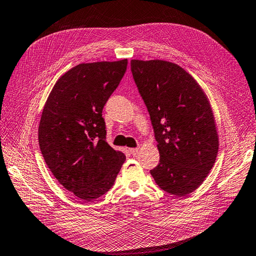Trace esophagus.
<instances>
[{
	"label": "esophagus",
	"instance_id": "obj_1",
	"mask_svg": "<svg viewBox=\"0 0 256 256\" xmlns=\"http://www.w3.org/2000/svg\"><path fill=\"white\" fill-rule=\"evenodd\" d=\"M140 151L138 148H130V153H131L132 155H136Z\"/></svg>",
	"mask_w": 256,
	"mask_h": 256
}]
</instances>
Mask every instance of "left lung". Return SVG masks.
<instances>
[{"label": "left lung", "mask_w": 256, "mask_h": 256, "mask_svg": "<svg viewBox=\"0 0 256 256\" xmlns=\"http://www.w3.org/2000/svg\"><path fill=\"white\" fill-rule=\"evenodd\" d=\"M131 71L160 152V162L150 172L163 191L185 196L204 182L216 160L218 138L210 103L176 64L132 60Z\"/></svg>", "instance_id": "8db88e82"}]
</instances>
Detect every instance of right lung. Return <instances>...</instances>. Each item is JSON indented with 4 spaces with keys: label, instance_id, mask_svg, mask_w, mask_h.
Instances as JSON below:
<instances>
[{
    "label": "right lung",
    "instance_id": "obj_1",
    "mask_svg": "<svg viewBox=\"0 0 256 256\" xmlns=\"http://www.w3.org/2000/svg\"><path fill=\"white\" fill-rule=\"evenodd\" d=\"M126 66V58L76 65L55 83L43 108L38 144L45 163L83 201L106 193L125 161L106 142L102 111Z\"/></svg>",
    "mask_w": 256,
    "mask_h": 256
}]
</instances>
